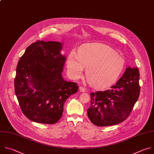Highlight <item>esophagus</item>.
<instances>
[{"label":"esophagus","mask_w":154,"mask_h":154,"mask_svg":"<svg viewBox=\"0 0 154 154\" xmlns=\"http://www.w3.org/2000/svg\"><path fill=\"white\" fill-rule=\"evenodd\" d=\"M79 91H81V92H84V91H86V89L84 88V87H79Z\"/></svg>","instance_id":"1"}]
</instances>
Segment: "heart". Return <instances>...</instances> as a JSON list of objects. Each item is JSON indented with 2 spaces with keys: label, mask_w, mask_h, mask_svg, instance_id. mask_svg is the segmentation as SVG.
I'll return each mask as SVG.
<instances>
[{
  "label": "heart",
  "mask_w": 154,
  "mask_h": 154,
  "mask_svg": "<svg viewBox=\"0 0 154 154\" xmlns=\"http://www.w3.org/2000/svg\"><path fill=\"white\" fill-rule=\"evenodd\" d=\"M68 71L72 78H80L85 67L88 82L96 88L112 85L125 66V60L111 47L101 43L86 44L79 54L72 51L67 57Z\"/></svg>",
  "instance_id": "obj_1"
}]
</instances>
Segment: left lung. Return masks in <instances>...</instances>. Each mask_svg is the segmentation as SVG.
<instances>
[{"label": "left lung", "mask_w": 154, "mask_h": 154, "mask_svg": "<svg viewBox=\"0 0 154 154\" xmlns=\"http://www.w3.org/2000/svg\"><path fill=\"white\" fill-rule=\"evenodd\" d=\"M139 78L138 68L129 67L110 89L91 93L87 115L92 123L109 126L128 118L139 97Z\"/></svg>", "instance_id": "1"}]
</instances>
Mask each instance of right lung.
Instances as JSON below:
<instances>
[{
  "label": "right lung",
  "instance_id": "1",
  "mask_svg": "<svg viewBox=\"0 0 154 154\" xmlns=\"http://www.w3.org/2000/svg\"><path fill=\"white\" fill-rule=\"evenodd\" d=\"M63 44L38 41L20 57L14 79L15 94L25 116L34 122L53 125L63 115L64 104L76 94V82L62 76L66 56Z\"/></svg>",
  "mask_w": 154,
  "mask_h": 154
}]
</instances>
